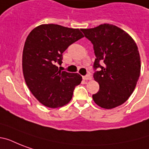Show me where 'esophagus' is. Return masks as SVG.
Returning <instances> with one entry per match:
<instances>
[{
  "label": "esophagus",
  "mask_w": 149,
  "mask_h": 149,
  "mask_svg": "<svg viewBox=\"0 0 149 149\" xmlns=\"http://www.w3.org/2000/svg\"><path fill=\"white\" fill-rule=\"evenodd\" d=\"M83 79H84V80H91V79H92V77H91L90 74H88L86 75V76H84V77H83Z\"/></svg>",
  "instance_id": "1"
}]
</instances>
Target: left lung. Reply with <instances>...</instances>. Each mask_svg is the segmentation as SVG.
Listing matches in <instances>:
<instances>
[{
    "label": "left lung",
    "mask_w": 149,
    "mask_h": 149,
    "mask_svg": "<svg viewBox=\"0 0 149 149\" xmlns=\"http://www.w3.org/2000/svg\"><path fill=\"white\" fill-rule=\"evenodd\" d=\"M81 31L93 45L96 56L93 78L100 89L93 95V101L105 109L120 106L132 95L140 76L141 59L136 43L113 24H100ZM97 68L100 71L95 70Z\"/></svg>",
    "instance_id": "1"
}]
</instances>
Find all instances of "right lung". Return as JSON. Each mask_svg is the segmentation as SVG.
Segmentation results:
<instances>
[{
  "instance_id": "obj_1",
  "label": "right lung",
  "mask_w": 149,
  "mask_h": 149,
  "mask_svg": "<svg viewBox=\"0 0 149 149\" xmlns=\"http://www.w3.org/2000/svg\"><path fill=\"white\" fill-rule=\"evenodd\" d=\"M84 37L78 29L58 24H41L29 33L22 54V70L27 86L45 107L56 108L71 100L73 91L82 81L78 73L61 71L63 53Z\"/></svg>"
}]
</instances>
